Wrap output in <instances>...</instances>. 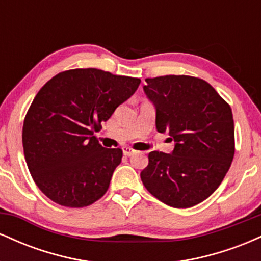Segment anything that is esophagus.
<instances>
[{"mask_svg": "<svg viewBox=\"0 0 261 261\" xmlns=\"http://www.w3.org/2000/svg\"><path fill=\"white\" fill-rule=\"evenodd\" d=\"M122 152H124L125 155H131V154H134L136 151H135L134 148L127 147V146H125V147H122Z\"/></svg>", "mask_w": 261, "mask_h": 261, "instance_id": "obj_1", "label": "esophagus"}]
</instances>
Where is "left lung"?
I'll return each mask as SVG.
<instances>
[{"label": "left lung", "instance_id": "8db88e82", "mask_svg": "<svg viewBox=\"0 0 261 261\" xmlns=\"http://www.w3.org/2000/svg\"><path fill=\"white\" fill-rule=\"evenodd\" d=\"M143 91L155 107V127L174 140L172 153L152 151L141 180L166 205L188 208L220 187L234 155L229 104L210 83L191 76L146 79Z\"/></svg>", "mask_w": 261, "mask_h": 261}]
</instances>
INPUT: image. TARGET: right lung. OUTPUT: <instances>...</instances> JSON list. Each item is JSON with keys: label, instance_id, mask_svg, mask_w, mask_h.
Here are the masks:
<instances>
[{"label": "right lung", "instance_id": "right-lung-1", "mask_svg": "<svg viewBox=\"0 0 261 261\" xmlns=\"http://www.w3.org/2000/svg\"><path fill=\"white\" fill-rule=\"evenodd\" d=\"M140 83L97 68H74L41 87L27 112L22 141L33 180L50 200L77 208L107 193L122 151L103 147L93 134Z\"/></svg>", "mask_w": 261, "mask_h": 261}]
</instances>
